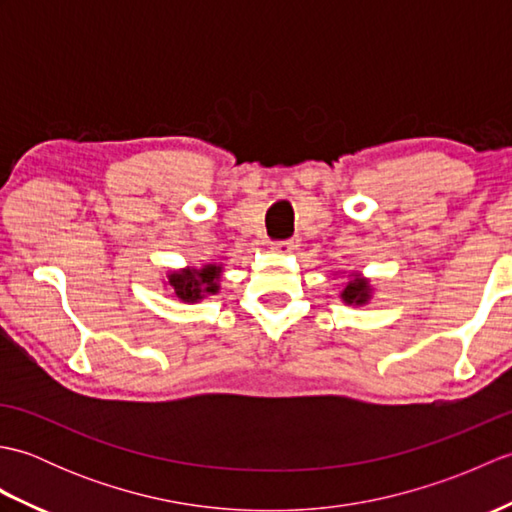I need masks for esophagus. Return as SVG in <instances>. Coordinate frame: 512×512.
<instances>
[{"instance_id": "34e87169", "label": "esophagus", "mask_w": 512, "mask_h": 512, "mask_svg": "<svg viewBox=\"0 0 512 512\" xmlns=\"http://www.w3.org/2000/svg\"><path fill=\"white\" fill-rule=\"evenodd\" d=\"M297 246H299L297 239H284V242H273V244H270V248H273L275 253H281V255L292 253V250H295Z\"/></svg>"}]
</instances>
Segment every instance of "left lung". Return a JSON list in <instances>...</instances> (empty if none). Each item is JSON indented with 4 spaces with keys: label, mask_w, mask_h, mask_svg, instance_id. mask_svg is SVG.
<instances>
[{
    "label": "left lung",
    "mask_w": 512,
    "mask_h": 512,
    "mask_svg": "<svg viewBox=\"0 0 512 512\" xmlns=\"http://www.w3.org/2000/svg\"><path fill=\"white\" fill-rule=\"evenodd\" d=\"M347 277L350 279H347L345 288L341 290V301L345 306H365V303L372 299L374 292V288L369 286V279L363 277L361 273H350Z\"/></svg>",
    "instance_id": "left-lung-1"
}]
</instances>
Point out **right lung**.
Here are the masks:
<instances>
[{"instance_id":"1","label":"right lung","mask_w":512,"mask_h":512,"mask_svg":"<svg viewBox=\"0 0 512 512\" xmlns=\"http://www.w3.org/2000/svg\"><path fill=\"white\" fill-rule=\"evenodd\" d=\"M222 264H204L200 268H180L167 273L165 284L173 290V297L184 303H198L220 292Z\"/></svg>"}]
</instances>
